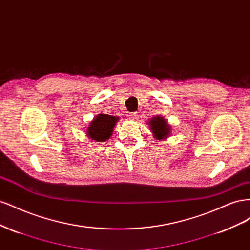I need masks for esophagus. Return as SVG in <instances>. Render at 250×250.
<instances>
[{
	"mask_svg": "<svg viewBox=\"0 0 250 250\" xmlns=\"http://www.w3.org/2000/svg\"><path fill=\"white\" fill-rule=\"evenodd\" d=\"M129 118L131 119V120H139V118H140V113L139 112H131L130 115H129Z\"/></svg>",
	"mask_w": 250,
	"mask_h": 250,
	"instance_id": "esophagus-1",
	"label": "esophagus"
}]
</instances>
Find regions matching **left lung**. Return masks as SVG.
<instances>
[{"instance_id":"1","label":"left lung","mask_w":250,"mask_h":250,"mask_svg":"<svg viewBox=\"0 0 250 250\" xmlns=\"http://www.w3.org/2000/svg\"><path fill=\"white\" fill-rule=\"evenodd\" d=\"M149 125L151 130L154 133V137L157 140L167 138L170 133V127L163 117H154L150 120Z\"/></svg>"}]
</instances>
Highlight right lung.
<instances>
[{
	"instance_id": "1",
	"label": "right lung",
	"mask_w": 250,
	"mask_h": 250,
	"mask_svg": "<svg viewBox=\"0 0 250 250\" xmlns=\"http://www.w3.org/2000/svg\"><path fill=\"white\" fill-rule=\"evenodd\" d=\"M118 120V117L100 113L90 122L86 133L90 139L97 142L106 141L110 138L113 127H115Z\"/></svg>"
}]
</instances>
